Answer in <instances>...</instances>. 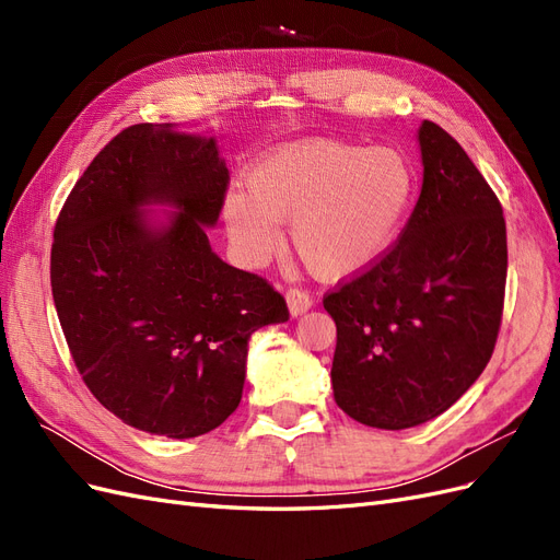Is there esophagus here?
Listing matches in <instances>:
<instances>
[{
	"label": "esophagus",
	"instance_id": "obj_1",
	"mask_svg": "<svg viewBox=\"0 0 560 560\" xmlns=\"http://www.w3.org/2000/svg\"><path fill=\"white\" fill-rule=\"evenodd\" d=\"M284 299H287V306H290L292 317H299V315H303V313L313 308L311 294L299 290V287H290V290H287V294H284Z\"/></svg>",
	"mask_w": 560,
	"mask_h": 560
}]
</instances>
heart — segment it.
I'll list each match as a JSON object with an SVG mask.
<instances>
[{
	"label": "heart",
	"mask_w": 560,
	"mask_h": 560,
	"mask_svg": "<svg viewBox=\"0 0 560 560\" xmlns=\"http://www.w3.org/2000/svg\"><path fill=\"white\" fill-rule=\"evenodd\" d=\"M416 196V173L395 149L331 140L282 144L245 173V196L229 194L222 217L233 252L264 266L280 249V224L311 273L341 280L393 247Z\"/></svg>",
	"instance_id": "b5f03b06"
}]
</instances>
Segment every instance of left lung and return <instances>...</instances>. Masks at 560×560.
<instances>
[{"label": "left lung", "instance_id": "obj_1", "mask_svg": "<svg viewBox=\"0 0 560 560\" xmlns=\"http://www.w3.org/2000/svg\"><path fill=\"white\" fill-rule=\"evenodd\" d=\"M422 189L399 238L325 296L336 322L334 399L362 425L416 428L444 413L495 350L506 282L502 206L432 121L418 130Z\"/></svg>", "mask_w": 560, "mask_h": 560}]
</instances>
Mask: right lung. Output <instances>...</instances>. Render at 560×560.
Segmentation results:
<instances>
[{
    "instance_id": "right-lung-1",
    "label": "right lung",
    "mask_w": 560,
    "mask_h": 560,
    "mask_svg": "<svg viewBox=\"0 0 560 560\" xmlns=\"http://www.w3.org/2000/svg\"><path fill=\"white\" fill-rule=\"evenodd\" d=\"M229 189L214 138L171 124L121 130L79 177L54 231L50 290L93 397L126 425L200 436L238 409L249 336L290 319L264 278L208 241ZM180 212L165 225L137 208Z\"/></svg>"
}]
</instances>
